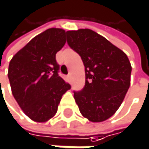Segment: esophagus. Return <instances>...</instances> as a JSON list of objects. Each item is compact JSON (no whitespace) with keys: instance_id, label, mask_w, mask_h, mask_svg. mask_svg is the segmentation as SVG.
<instances>
[{"instance_id":"esophagus-1","label":"esophagus","mask_w":149,"mask_h":149,"mask_svg":"<svg viewBox=\"0 0 149 149\" xmlns=\"http://www.w3.org/2000/svg\"><path fill=\"white\" fill-rule=\"evenodd\" d=\"M66 79L69 83H71V80H72V77H71V74H68L66 76Z\"/></svg>"}]
</instances>
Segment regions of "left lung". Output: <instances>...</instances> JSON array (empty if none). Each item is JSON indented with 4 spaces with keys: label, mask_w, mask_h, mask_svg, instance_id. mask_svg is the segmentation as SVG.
<instances>
[{
    "label": "left lung",
    "mask_w": 149,
    "mask_h": 149,
    "mask_svg": "<svg viewBox=\"0 0 149 149\" xmlns=\"http://www.w3.org/2000/svg\"><path fill=\"white\" fill-rule=\"evenodd\" d=\"M66 37L85 72V85L74 91L75 101L83 116L104 122L119 109L130 88V62L122 50L91 29L67 31Z\"/></svg>",
    "instance_id": "1"
}]
</instances>
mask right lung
Instances as JSON below:
<instances>
[{
    "label": "right lung",
    "mask_w": 149,
    "mask_h": 149,
    "mask_svg": "<svg viewBox=\"0 0 149 149\" xmlns=\"http://www.w3.org/2000/svg\"><path fill=\"white\" fill-rule=\"evenodd\" d=\"M65 31L49 28L32 39L8 66L12 93L24 113L44 123L55 116L62 96L71 85L58 75L56 53L65 44Z\"/></svg>",
    "instance_id": "obj_1"
}]
</instances>
